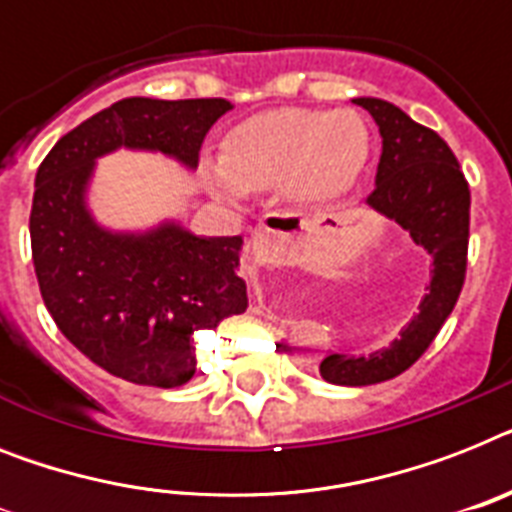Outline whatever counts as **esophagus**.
Returning <instances> with one entry per match:
<instances>
[{
  "instance_id": "esophagus-1",
  "label": "esophagus",
  "mask_w": 512,
  "mask_h": 512,
  "mask_svg": "<svg viewBox=\"0 0 512 512\" xmlns=\"http://www.w3.org/2000/svg\"><path fill=\"white\" fill-rule=\"evenodd\" d=\"M268 231H270V228H268V226H257L255 236H260V239H263V236H268Z\"/></svg>"
}]
</instances>
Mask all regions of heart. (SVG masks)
<instances>
[{
	"mask_svg": "<svg viewBox=\"0 0 512 512\" xmlns=\"http://www.w3.org/2000/svg\"><path fill=\"white\" fill-rule=\"evenodd\" d=\"M365 152L368 134L355 112L265 110L223 136L213 181L231 199L289 186L302 202H326L355 181Z\"/></svg>",
	"mask_w": 512,
	"mask_h": 512,
	"instance_id": "b5f03b06",
	"label": "heart"
}]
</instances>
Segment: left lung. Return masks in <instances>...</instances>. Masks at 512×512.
<instances>
[{"label":"left lung","instance_id":"left-lung-1","mask_svg":"<svg viewBox=\"0 0 512 512\" xmlns=\"http://www.w3.org/2000/svg\"><path fill=\"white\" fill-rule=\"evenodd\" d=\"M355 105L371 112L384 139L368 205L397 220L429 252L431 281L413 321L389 347L368 357L336 352L323 360L321 376L339 386L389 381L429 350L463 292L471 236V189L450 144L392 102L360 97Z\"/></svg>","mask_w":512,"mask_h":512}]
</instances>
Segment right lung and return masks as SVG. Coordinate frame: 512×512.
<instances>
[{
	"label": "right lung",
	"instance_id": "right-lung-1",
	"mask_svg": "<svg viewBox=\"0 0 512 512\" xmlns=\"http://www.w3.org/2000/svg\"><path fill=\"white\" fill-rule=\"evenodd\" d=\"M228 110L223 97L120 99L62 136L36 173L31 255L44 305L76 350L131 384L191 381V334L247 310L242 239H199L178 226L107 234L86 213L83 186L94 160L118 147L160 149L194 168Z\"/></svg>",
	"mask_w": 512,
	"mask_h": 512
}]
</instances>
